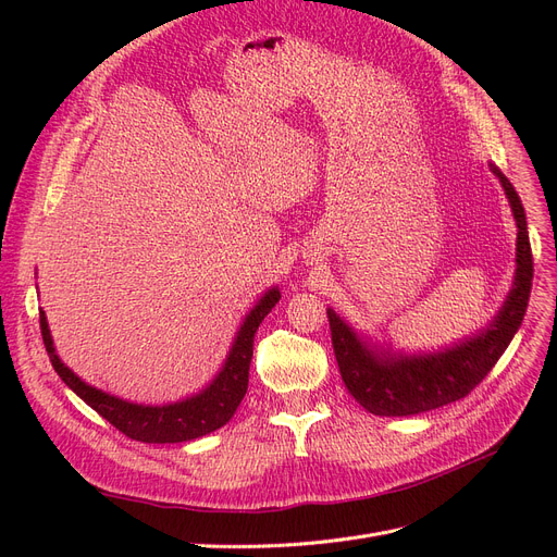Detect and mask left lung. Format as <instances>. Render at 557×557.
<instances>
[{
	"label": "left lung",
	"instance_id": "obj_1",
	"mask_svg": "<svg viewBox=\"0 0 557 557\" xmlns=\"http://www.w3.org/2000/svg\"><path fill=\"white\" fill-rule=\"evenodd\" d=\"M499 178L517 223V269L510 294L502 309L476 334L437 352H395L359 334L352 325L327 309L332 345L343 382L366 411L382 418L418 416L470 395L506 352L521 327L533 286V255L529 225L519 194L499 166L490 164Z\"/></svg>",
	"mask_w": 557,
	"mask_h": 557
}]
</instances>
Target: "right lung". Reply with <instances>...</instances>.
I'll return each instance as SVG.
<instances>
[{
	"label": "right lung",
	"mask_w": 557,
	"mask_h": 557,
	"mask_svg": "<svg viewBox=\"0 0 557 557\" xmlns=\"http://www.w3.org/2000/svg\"><path fill=\"white\" fill-rule=\"evenodd\" d=\"M280 288L271 286L257 305L246 313L244 323L234 336L230 352L221 370L214 374L212 382L189 395L185 399L171 404H137L116 395H110L101 388L85 384L78 374H74L58 357L53 338L49 332L47 315L40 309V332L47 347L49 361L58 376L87 404L90 408L108 420L112 426L120 429L124 435L133 437L137 443L149 445H171V443H189L200 435H208L223 424H227L242 404L248 391V372L252 361V343L261 320L280 302Z\"/></svg>",
	"instance_id": "obj_1"
}]
</instances>
